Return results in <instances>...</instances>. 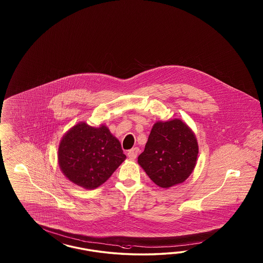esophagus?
Returning a JSON list of instances; mask_svg holds the SVG:
<instances>
[{"mask_svg":"<svg viewBox=\"0 0 263 263\" xmlns=\"http://www.w3.org/2000/svg\"><path fill=\"white\" fill-rule=\"evenodd\" d=\"M138 153H139V148L138 147H134V148H132V149H130L128 152V157L131 160L136 159L137 156H138Z\"/></svg>","mask_w":263,"mask_h":263,"instance_id":"obj_1","label":"esophagus"}]
</instances>
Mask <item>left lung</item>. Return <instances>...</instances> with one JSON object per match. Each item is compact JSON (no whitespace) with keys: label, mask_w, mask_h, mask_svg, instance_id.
<instances>
[{"label":"left lung","mask_w":263,"mask_h":263,"mask_svg":"<svg viewBox=\"0 0 263 263\" xmlns=\"http://www.w3.org/2000/svg\"><path fill=\"white\" fill-rule=\"evenodd\" d=\"M198 154L194 132L182 120L175 119L153 125L138 163L154 183L167 189L190 176Z\"/></svg>","instance_id":"obj_1"}]
</instances>
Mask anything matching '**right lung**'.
<instances>
[{
  "label": "right lung",
  "instance_id": "1",
  "mask_svg": "<svg viewBox=\"0 0 263 263\" xmlns=\"http://www.w3.org/2000/svg\"><path fill=\"white\" fill-rule=\"evenodd\" d=\"M120 141L107 126H89L80 122L61 140L58 159L71 182L85 189H96L108 180L125 160Z\"/></svg>",
  "mask_w": 263,
  "mask_h": 263
}]
</instances>
